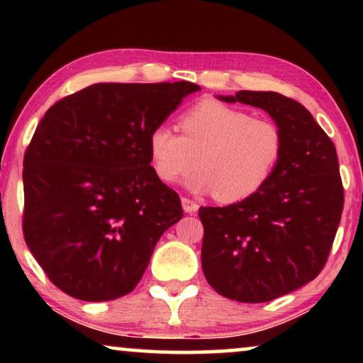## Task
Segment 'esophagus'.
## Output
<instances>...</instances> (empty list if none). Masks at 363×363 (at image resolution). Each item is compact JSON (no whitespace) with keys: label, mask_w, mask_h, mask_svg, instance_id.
Here are the masks:
<instances>
[{"label":"esophagus","mask_w":363,"mask_h":363,"mask_svg":"<svg viewBox=\"0 0 363 363\" xmlns=\"http://www.w3.org/2000/svg\"><path fill=\"white\" fill-rule=\"evenodd\" d=\"M182 206L185 213H195L198 210V203L190 200V198H182Z\"/></svg>","instance_id":"34e87169"}]
</instances>
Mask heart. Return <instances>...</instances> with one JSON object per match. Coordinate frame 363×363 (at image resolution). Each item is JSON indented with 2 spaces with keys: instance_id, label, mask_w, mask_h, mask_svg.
<instances>
[{
  "instance_id": "obj_1",
  "label": "heart",
  "mask_w": 363,
  "mask_h": 363,
  "mask_svg": "<svg viewBox=\"0 0 363 363\" xmlns=\"http://www.w3.org/2000/svg\"><path fill=\"white\" fill-rule=\"evenodd\" d=\"M180 125L183 135L167 123L148 133V153L162 182H178L198 163L186 186L236 203L262 190L279 165V127L241 108L205 101L183 113Z\"/></svg>"
}]
</instances>
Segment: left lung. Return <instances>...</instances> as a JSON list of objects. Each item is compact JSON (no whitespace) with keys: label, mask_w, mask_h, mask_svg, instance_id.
<instances>
[{"label":"left lung","mask_w":363,"mask_h":363,"mask_svg":"<svg viewBox=\"0 0 363 363\" xmlns=\"http://www.w3.org/2000/svg\"><path fill=\"white\" fill-rule=\"evenodd\" d=\"M269 113L282 133L274 175L246 200L201 206V267L218 294L267 302L319 274L334 242L344 188L334 142L299 102L271 91L216 96Z\"/></svg>","instance_id":"8db88e82"}]
</instances>
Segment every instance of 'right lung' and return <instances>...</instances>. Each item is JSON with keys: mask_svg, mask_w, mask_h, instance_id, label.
<instances>
[{"mask_svg": "<svg viewBox=\"0 0 363 363\" xmlns=\"http://www.w3.org/2000/svg\"><path fill=\"white\" fill-rule=\"evenodd\" d=\"M200 89L99 82L39 122L23 163V233L66 294L113 301L142 279L158 240L183 216L180 198L150 165L148 133Z\"/></svg>", "mask_w": 363, "mask_h": 363, "instance_id": "obj_1", "label": "right lung"}]
</instances>
